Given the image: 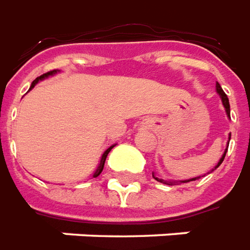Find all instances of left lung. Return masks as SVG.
I'll list each match as a JSON object with an SVG mask.
<instances>
[{
  "label": "left lung",
  "instance_id": "1",
  "mask_svg": "<svg viewBox=\"0 0 250 250\" xmlns=\"http://www.w3.org/2000/svg\"><path fill=\"white\" fill-rule=\"evenodd\" d=\"M217 91H218V94H219V95H221V100H222V104H224L225 109H226V113H228V116H230L229 98H228V95H226V94L224 93V90H222V87L219 86V83H217ZM229 140H230V139H229ZM226 152H228V148L225 149V153H224V155H222V157L219 159L218 164L215 166V168H218L219 166H221V163L224 162L225 156H226ZM152 175H153V173H152ZM153 178L156 179L157 182H162V183H166V185H176V183H178V182H166V180H163V179H159V178H157V176H155V175H153ZM192 180H196V178L190 179V180H185V182H182V183H187V182H192Z\"/></svg>",
  "mask_w": 250,
  "mask_h": 250
}]
</instances>
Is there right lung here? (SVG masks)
Wrapping results in <instances>:
<instances>
[{
	"label": "right lung",
	"mask_w": 250,
	"mask_h": 250,
	"mask_svg": "<svg viewBox=\"0 0 250 250\" xmlns=\"http://www.w3.org/2000/svg\"><path fill=\"white\" fill-rule=\"evenodd\" d=\"M55 72H56V70H52V71L45 72V74H43V75H40V77H39V78H36V79H35V81L32 82L31 88L35 87V86H36V83L39 82V81H42V79H44V78H47V77H49V75H52V74H55ZM31 88H29V90H31ZM111 148H113V146H110V148H107V149L105 150V153L102 155V159H101V163H100V167H98V169H97V171H95V173H94V175H93L94 178H97V176H98V175H100V173L102 172V169H104V166H105L106 157H107V155H109V152H110V150H111Z\"/></svg>",
	"instance_id": "right-lung-1"
}]
</instances>
